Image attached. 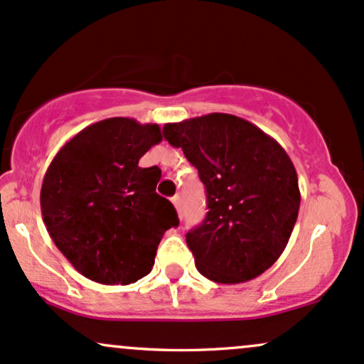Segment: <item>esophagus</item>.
<instances>
[{"mask_svg": "<svg viewBox=\"0 0 364 364\" xmlns=\"http://www.w3.org/2000/svg\"><path fill=\"white\" fill-rule=\"evenodd\" d=\"M171 203H173V206H175V210H177L178 211V213H181V196H178V194H175L173 196V198H171Z\"/></svg>", "mask_w": 364, "mask_h": 364, "instance_id": "34e87169", "label": "esophagus"}]
</instances>
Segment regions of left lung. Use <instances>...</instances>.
<instances>
[{"label": "left lung", "mask_w": 364, "mask_h": 364, "mask_svg": "<svg viewBox=\"0 0 364 364\" xmlns=\"http://www.w3.org/2000/svg\"><path fill=\"white\" fill-rule=\"evenodd\" d=\"M165 139L199 171L204 222L186 235L196 268L218 284L259 277L287 246L299 213L294 163L275 139L228 113L166 124Z\"/></svg>", "instance_id": "1"}]
</instances>
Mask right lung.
<instances>
[{"label":"right lung","instance_id":"right-lung-1","mask_svg":"<svg viewBox=\"0 0 364 364\" xmlns=\"http://www.w3.org/2000/svg\"><path fill=\"white\" fill-rule=\"evenodd\" d=\"M158 124L115 117L75 134L48 166L41 213L53 242L85 279L129 285L153 270L163 234L178 225L139 160L161 142Z\"/></svg>","mask_w":364,"mask_h":364}]
</instances>
